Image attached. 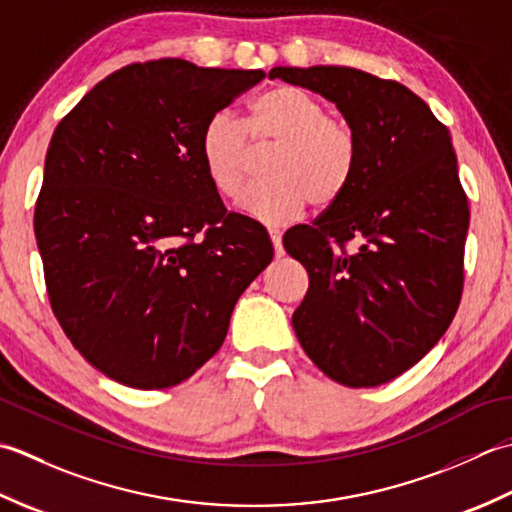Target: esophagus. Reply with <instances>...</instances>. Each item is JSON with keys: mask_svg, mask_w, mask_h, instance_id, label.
Wrapping results in <instances>:
<instances>
[{"mask_svg": "<svg viewBox=\"0 0 512 512\" xmlns=\"http://www.w3.org/2000/svg\"><path fill=\"white\" fill-rule=\"evenodd\" d=\"M269 238H271V245H274V252L276 256H283L285 249H283V238H280L278 229H269Z\"/></svg>", "mask_w": 512, "mask_h": 512, "instance_id": "obj_1", "label": "esophagus"}]
</instances>
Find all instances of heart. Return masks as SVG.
Returning a JSON list of instances; mask_svg holds the SVG:
<instances>
[{
  "label": "heart",
  "mask_w": 512,
  "mask_h": 512,
  "mask_svg": "<svg viewBox=\"0 0 512 512\" xmlns=\"http://www.w3.org/2000/svg\"><path fill=\"white\" fill-rule=\"evenodd\" d=\"M267 145V181L241 201L247 214L267 225L294 221L309 203L318 210L338 203L358 170V137L351 125L296 86L265 90L249 103L243 123L225 110L210 114L198 134V159L214 190L236 198L245 187L252 150Z\"/></svg>",
  "instance_id": "heart-1"
}]
</instances>
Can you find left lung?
Returning <instances> with one entry per match:
<instances>
[{
    "label": "left lung",
    "instance_id": "obj_1",
    "mask_svg": "<svg viewBox=\"0 0 512 512\" xmlns=\"http://www.w3.org/2000/svg\"><path fill=\"white\" fill-rule=\"evenodd\" d=\"M269 77L336 103L358 137L349 190L283 245L309 274L291 316L302 349L344 387H380L420 362L460 307L468 201L451 134L398 81L344 66Z\"/></svg>",
    "mask_w": 512,
    "mask_h": 512
}]
</instances>
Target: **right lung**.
<instances>
[{
	"label": "right lung",
	"instance_id": "add662e5",
	"mask_svg": "<svg viewBox=\"0 0 512 512\" xmlns=\"http://www.w3.org/2000/svg\"><path fill=\"white\" fill-rule=\"evenodd\" d=\"M263 79L185 59L132 64L52 134L35 207L48 298L110 380L168 389L190 378L274 258L265 227L225 210L198 159L207 117Z\"/></svg>",
	"mask_w": 512,
	"mask_h": 512
}]
</instances>
